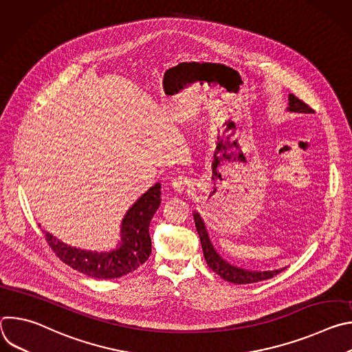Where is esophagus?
Listing matches in <instances>:
<instances>
[{"label":"esophagus","instance_id":"1","mask_svg":"<svg viewBox=\"0 0 352 352\" xmlns=\"http://www.w3.org/2000/svg\"><path fill=\"white\" fill-rule=\"evenodd\" d=\"M171 186L175 192L178 193H182V192H186L189 188H190V179L186 178V177H177L173 179L171 182Z\"/></svg>","mask_w":352,"mask_h":352}]
</instances>
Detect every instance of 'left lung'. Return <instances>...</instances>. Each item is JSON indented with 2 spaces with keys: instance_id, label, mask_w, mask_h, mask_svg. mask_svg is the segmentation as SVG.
Returning a JSON list of instances; mask_svg holds the SVG:
<instances>
[{
  "instance_id": "obj_1",
  "label": "left lung",
  "mask_w": 352,
  "mask_h": 352,
  "mask_svg": "<svg viewBox=\"0 0 352 352\" xmlns=\"http://www.w3.org/2000/svg\"><path fill=\"white\" fill-rule=\"evenodd\" d=\"M289 111H295V113H314V109L309 107L307 103H304L302 100H299L298 97H295L294 94H289ZM195 217V226L200 238V243H202V249H204V256L205 261L208 263V266L216 273L219 274L221 278H224L226 281L234 283V284H250V283H259L263 280H269L274 276H277L280 272H283L284 269L280 270H269V272H249V270H243V269H238L235 266H231L230 263H227L226 261H223L219 254L214 250L213 245L210 243L206 227L204 220L200 219V216L197 213L193 214Z\"/></svg>"
}]
</instances>
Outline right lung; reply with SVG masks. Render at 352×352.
Here are the masks:
<instances>
[{"instance_id": "add662e5", "label": "right lung", "mask_w": 352, "mask_h": 352, "mask_svg": "<svg viewBox=\"0 0 352 352\" xmlns=\"http://www.w3.org/2000/svg\"><path fill=\"white\" fill-rule=\"evenodd\" d=\"M160 188V184L150 188L126 212L121 227V246L111 252L78 249L58 241L45 231H43L44 238L60 261L74 270L94 278L111 280L122 277L143 265L152 252L148 226L162 202Z\"/></svg>"}]
</instances>
